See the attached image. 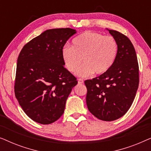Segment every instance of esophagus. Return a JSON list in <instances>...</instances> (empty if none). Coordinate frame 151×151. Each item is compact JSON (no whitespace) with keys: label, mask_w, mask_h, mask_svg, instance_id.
<instances>
[{"label":"esophagus","mask_w":151,"mask_h":151,"mask_svg":"<svg viewBox=\"0 0 151 151\" xmlns=\"http://www.w3.org/2000/svg\"><path fill=\"white\" fill-rule=\"evenodd\" d=\"M78 84H82L84 83V80L82 79H78Z\"/></svg>","instance_id":"34e87169"}]
</instances>
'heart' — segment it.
<instances>
[{"label": "heart", "mask_w": 151, "mask_h": 151, "mask_svg": "<svg viewBox=\"0 0 151 151\" xmlns=\"http://www.w3.org/2000/svg\"><path fill=\"white\" fill-rule=\"evenodd\" d=\"M118 45L111 36H104L95 32H84L72 40L71 47L62 49V57L68 71H78L81 77H87L94 73H105L112 67L116 58Z\"/></svg>", "instance_id": "obj_1"}]
</instances>
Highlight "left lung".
Returning <instances> with one entry per match:
<instances>
[{"mask_svg":"<svg viewBox=\"0 0 151 151\" xmlns=\"http://www.w3.org/2000/svg\"><path fill=\"white\" fill-rule=\"evenodd\" d=\"M118 51L112 67L98 77L87 80L86 102L88 111L103 121H113L129 111L139 86V65L133 44L127 36L109 30Z\"/></svg>","mask_w":151,"mask_h":151,"instance_id":"1","label":"left lung"}]
</instances>
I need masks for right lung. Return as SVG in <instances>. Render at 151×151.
<instances>
[{"mask_svg":"<svg viewBox=\"0 0 151 151\" xmlns=\"http://www.w3.org/2000/svg\"><path fill=\"white\" fill-rule=\"evenodd\" d=\"M76 33L71 28L47 29L22 47L16 67L14 92L29 117L42 124L58 120L78 84L65 67L62 49Z\"/></svg>","mask_w":151,"mask_h":151,"instance_id":"add662e5","label":"right lung"}]
</instances>
